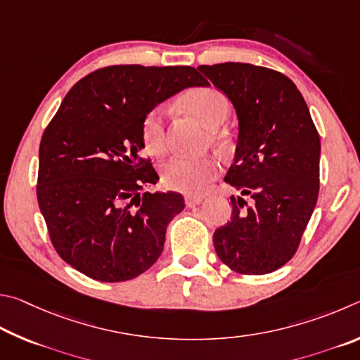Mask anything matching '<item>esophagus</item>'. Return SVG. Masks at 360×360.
I'll list each match as a JSON object with an SVG mask.
<instances>
[{
	"label": "esophagus",
	"instance_id": "1",
	"mask_svg": "<svg viewBox=\"0 0 360 360\" xmlns=\"http://www.w3.org/2000/svg\"><path fill=\"white\" fill-rule=\"evenodd\" d=\"M204 196H185V204L186 207H194L202 202Z\"/></svg>",
	"mask_w": 360,
	"mask_h": 360
}]
</instances>
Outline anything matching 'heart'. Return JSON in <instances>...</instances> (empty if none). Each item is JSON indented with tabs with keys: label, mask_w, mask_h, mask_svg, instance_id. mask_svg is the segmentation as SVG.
Instances as JSON below:
<instances>
[{
	"label": "heart",
	"mask_w": 360,
	"mask_h": 360,
	"mask_svg": "<svg viewBox=\"0 0 360 360\" xmlns=\"http://www.w3.org/2000/svg\"><path fill=\"white\" fill-rule=\"evenodd\" d=\"M185 109L207 128H217L229 113V101L217 88H198L184 99ZM142 141L153 155H162L167 148L166 107L156 105L142 122ZM218 175V162L213 158L172 156L161 169L162 185L185 194L204 193Z\"/></svg>",
	"instance_id": "heart-1"
}]
</instances>
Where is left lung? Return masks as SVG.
<instances>
[{"label": "left lung", "mask_w": 360, "mask_h": 360, "mask_svg": "<svg viewBox=\"0 0 360 360\" xmlns=\"http://www.w3.org/2000/svg\"><path fill=\"white\" fill-rule=\"evenodd\" d=\"M198 69L229 98L238 117L236 158L224 180L242 196L231 198V219L215 231L213 245L234 272L270 274L295 255L316 205L318 129L285 74L250 63Z\"/></svg>", "instance_id": "1"}]
</instances>
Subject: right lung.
Segmentation results:
<instances>
[{
    "mask_svg": "<svg viewBox=\"0 0 360 360\" xmlns=\"http://www.w3.org/2000/svg\"><path fill=\"white\" fill-rule=\"evenodd\" d=\"M209 85L191 66L115 65L85 75L63 99L39 145L37 204L56 253L93 280L117 283L148 270L166 229L185 209L156 184L142 158V122L188 86Z\"/></svg>",
    "mask_w": 360,
    "mask_h": 360,
    "instance_id": "right-lung-1",
    "label": "right lung"
}]
</instances>
